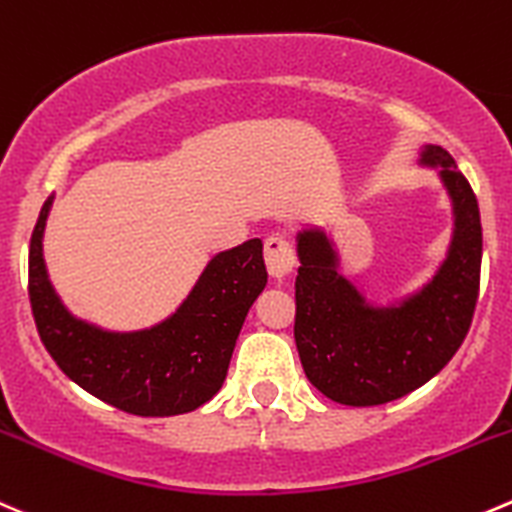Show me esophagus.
Here are the masks:
<instances>
[{
    "label": "esophagus",
    "mask_w": 512,
    "mask_h": 512,
    "mask_svg": "<svg viewBox=\"0 0 512 512\" xmlns=\"http://www.w3.org/2000/svg\"><path fill=\"white\" fill-rule=\"evenodd\" d=\"M265 262H267V272H270L275 280H285L287 275H292L297 260H295V250H292L290 240L282 235L267 237L265 240Z\"/></svg>",
    "instance_id": "34e87169"
}]
</instances>
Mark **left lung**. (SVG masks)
I'll return each instance as SVG.
<instances>
[{"mask_svg":"<svg viewBox=\"0 0 512 512\" xmlns=\"http://www.w3.org/2000/svg\"><path fill=\"white\" fill-rule=\"evenodd\" d=\"M423 162L440 165L455 235L433 282L400 307H367L335 272L325 235L307 230L297 237V352L307 380L335 403L367 408L413 393L448 365L473 322L483 257L478 200L448 152L428 147Z\"/></svg>","mask_w":512,"mask_h":512,"instance_id":"left-lung-1","label":"left lung"}]
</instances>
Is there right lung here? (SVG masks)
<instances>
[{"mask_svg":"<svg viewBox=\"0 0 512 512\" xmlns=\"http://www.w3.org/2000/svg\"><path fill=\"white\" fill-rule=\"evenodd\" d=\"M52 197L29 240V305L59 370L94 398L142 418L182 415L205 405L227 377L247 310L267 285L262 242L220 252L185 305L152 330L104 332L74 320L47 280L42 232Z\"/></svg>","mask_w":512,"mask_h":512,"instance_id":"1","label":"right lung"}]
</instances>
